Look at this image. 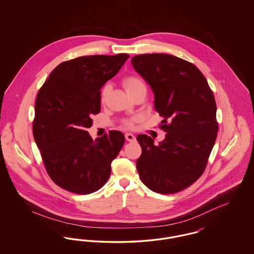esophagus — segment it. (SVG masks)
Returning <instances> with one entry per match:
<instances>
[{
	"label": "esophagus",
	"instance_id": "esophagus-1",
	"mask_svg": "<svg viewBox=\"0 0 254 254\" xmlns=\"http://www.w3.org/2000/svg\"><path fill=\"white\" fill-rule=\"evenodd\" d=\"M125 137H126V140H127V141H128V142L135 141V136H134L133 134H131V133H126Z\"/></svg>",
	"mask_w": 254,
	"mask_h": 254
}]
</instances>
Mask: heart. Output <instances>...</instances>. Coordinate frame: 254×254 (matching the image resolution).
I'll list each match as a JSON object with an SVG mask.
<instances>
[{
    "instance_id": "b5f03b06",
    "label": "heart",
    "mask_w": 254,
    "mask_h": 254,
    "mask_svg": "<svg viewBox=\"0 0 254 254\" xmlns=\"http://www.w3.org/2000/svg\"><path fill=\"white\" fill-rule=\"evenodd\" d=\"M122 84H123V86L125 87L126 91L130 96L138 93V92H145L146 91V85H145L144 80L140 76H138V75H128V76L125 77L122 80ZM109 90H110V85L109 84H106V85L103 86L102 91H101V99H102V101H104L107 98L108 94H109ZM133 121L134 120L126 122V126L130 127L132 125Z\"/></svg>"
}]
</instances>
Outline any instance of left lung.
<instances>
[{
    "instance_id": "8db88e82",
    "label": "left lung",
    "mask_w": 254,
    "mask_h": 254,
    "mask_svg": "<svg viewBox=\"0 0 254 254\" xmlns=\"http://www.w3.org/2000/svg\"><path fill=\"white\" fill-rule=\"evenodd\" d=\"M154 93V108L164 118V141L154 145L145 134L137 136L142 154L139 176L157 193L179 192L205 171L218 132L216 103L207 81L193 64L162 53L131 59Z\"/></svg>"
}]
</instances>
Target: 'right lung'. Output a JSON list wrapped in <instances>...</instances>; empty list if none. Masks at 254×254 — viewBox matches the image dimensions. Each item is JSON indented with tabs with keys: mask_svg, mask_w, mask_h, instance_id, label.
Instances as JSON below:
<instances>
[{
	"mask_svg": "<svg viewBox=\"0 0 254 254\" xmlns=\"http://www.w3.org/2000/svg\"><path fill=\"white\" fill-rule=\"evenodd\" d=\"M128 58L120 53L63 62L38 92L33 136L49 177L67 191L92 193L109 180L125 136L110 130L93 140L87 128L101 110V87Z\"/></svg>",
	"mask_w": 254,
	"mask_h": 254,
	"instance_id": "1",
	"label": "right lung"
}]
</instances>
